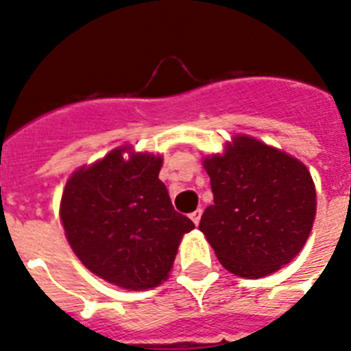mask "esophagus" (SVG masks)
I'll return each instance as SVG.
<instances>
[{
    "label": "esophagus",
    "instance_id": "1",
    "mask_svg": "<svg viewBox=\"0 0 351 351\" xmlns=\"http://www.w3.org/2000/svg\"><path fill=\"white\" fill-rule=\"evenodd\" d=\"M200 217H202V209H197V211H193V213L189 215V219L193 220V224L195 226L200 224Z\"/></svg>",
    "mask_w": 351,
    "mask_h": 351
}]
</instances>
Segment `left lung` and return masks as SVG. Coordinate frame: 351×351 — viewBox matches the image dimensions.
<instances>
[{
    "mask_svg": "<svg viewBox=\"0 0 351 351\" xmlns=\"http://www.w3.org/2000/svg\"><path fill=\"white\" fill-rule=\"evenodd\" d=\"M213 206L198 230L233 275L261 278L304 247L317 213L315 184L300 160L247 134L204 158Z\"/></svg>",
    "mask_w": 351,
    "mask_h": 351,
    "instance_id": "8db88e82",
    "label": "left lung"
}]
</instances>
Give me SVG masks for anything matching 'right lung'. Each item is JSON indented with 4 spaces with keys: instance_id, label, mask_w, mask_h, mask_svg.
I'll use <instances>...</instances> for the list:
<instances>
[{
    "instance_id": "right-lung-1",
    "label": "right lung",
    "mask_w": 351,
    "mask_h": 351,
    "mask_svg": "<svg viewBox=\"0 0 351 351\" xmlns=\"http://www.w3.org/2000/svg\"><path fill=\"white\" fill-rule=\"evenodd\" d=\"M164 158L121 145L69 176L60 202L65 237L89 271L142 291L169 277L182 237L195 228L176 213L158 178Z\"/></svg>"
}]
</instances>
